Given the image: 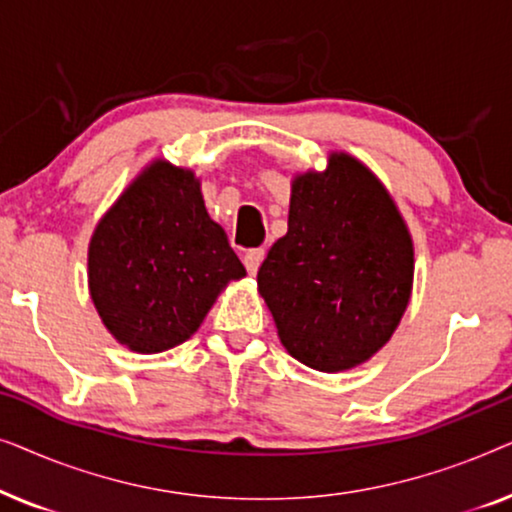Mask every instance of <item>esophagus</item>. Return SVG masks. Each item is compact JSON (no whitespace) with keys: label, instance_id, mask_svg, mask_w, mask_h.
I'll return each instance as SVG.
<instances>
[{"label":"esophagus","instance_id":"obj_1","mask_svg":"<svg viewBox=\"0 0 512 512\" xmlns=\"http://www.w3.org/2000/svg\"><path fill=\"white\" fill-rule=\"evenodd\" d=\"M263 258H265L263 249H249L247 254H244V268H247L249 275H256L258 268H261Z\"/></svg>","mask_w":512,"mask_h":512}]
</instances>
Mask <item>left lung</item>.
Listing matches in <instances>:
<instances>
[{"label":"left lung","instance_id":"1","mask_svg":"<svg viewBox=\"0 0 512 512\" xmlns=\"http://www.w3.org/2000/svg\"><path fill=\"white\" fill-rule=\"evenodd\" d=\"M412 277L415 247L394 198L359 158L333 151L324 172L293 177L289 230L256 282L286 352L345 373L391 340Z\"/></svg>","mask_w":512,"mask_h":512}]
</instances>
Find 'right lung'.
Listing matches in <instances>:
<instances>
[{
  "label": "right lung",
  "instance_id": "1",
  "mask_svg": "<svg viewBox=\"0 0 512 512\" xmlns=\"http://www.w3.org/2000/svg\"><path fill=\"white\" fill-rule=\"evenodd\" d=\"M247 275L200 179L158 158L118 195L88 244V291L102 324L137 354L186 342L230 282Z\"/></svg>",
  "mask_w": 512,
  "mask_h": 512
}]
</instances>
